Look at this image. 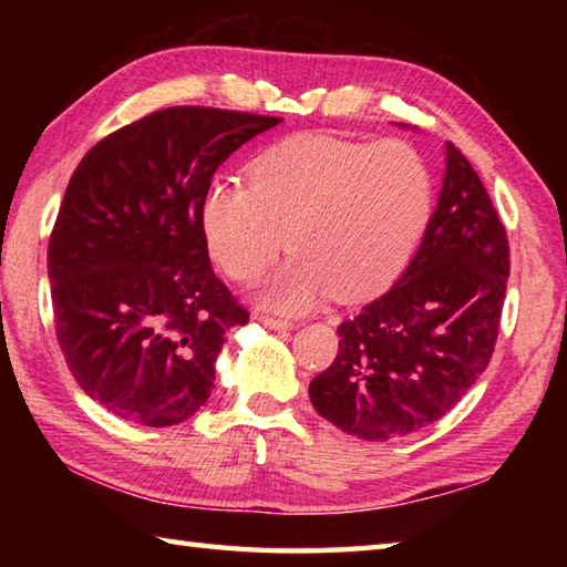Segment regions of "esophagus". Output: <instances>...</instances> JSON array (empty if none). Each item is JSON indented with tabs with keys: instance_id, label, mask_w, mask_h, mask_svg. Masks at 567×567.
<instances>
[{
	"instance_id": "obj_1",
	"label": "esophagus",
	"mask_w": 567,
	"mask_h": 567,
	"mask_svg": "<svg viewBox=\"0 0 567 567\" xmlns=\"http://www.w3.org/2000/svg\"><path fill=\"white\" fill-rule=\"evenodd\" d=\"M262 327H268V329H275V331H287V329H292V321H287V319H277V317H256Z\"/></svg>"
}]
</instances>
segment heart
Segmentation results:
<instances>
[{
  "mask_svg": "<svg viewBox=\"0 0 567 567\" xmlns=\"http://www.w3.org/2000/svg\"><path fill=\"white\" fill-rule=\"evenodd\" d=\"M429 212V167L409 143L299 134L260 153L248 185L214 179L202 228L212 258L236 282H256L282 244L290 248L262 299L297 311L396 280Z\"/></svg>",
  "mask_w": 567,
  "mask_h": 567,
  "instance_id": "b5f03b06",
  "label": "heart"
}]
</instances>
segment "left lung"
I'll return each instance as SVG.
<instances>
[{"label": "left lung", "instance_id": "1", "mask_svg": "<svg viewBox=\"0 0 567 567\" xmlns=\"http://www.w3.org/2000/svg\"><path fill=\"white\" fill-rule=\"evenodd\" d=\"M509 277L507 231L473 165L445 143L426 234L400 280L339 327V353L309 382L333 426L388 441L445 416L495 351Z\"/></svg>", "mask_w": 567, "mask_h": 567}]
</instances>
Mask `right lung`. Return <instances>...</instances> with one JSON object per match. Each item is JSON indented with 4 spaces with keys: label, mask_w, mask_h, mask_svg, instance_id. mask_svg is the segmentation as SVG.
Wrapping results in <instances>:
<instances>
[{
    "label": "right lung",
    "mask_w": 567,
    "mask_h": 567,
    "mask_svg": "<svg viewBox=\"0 0 567 567\" xmlns=\"http://www.w3.org/2000/svg\"><path fill=\"white\" fill-rule=\"evenodd\" d=\"M277 116L167 106L102 138L72 173L48 244L55 336L84 394L173 426L214 390L248 311L214 275L202 199L219 165Z\"/></svg>",
    "instance_id": "1"
}]
</instances>
